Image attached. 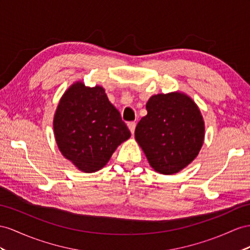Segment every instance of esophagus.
<instances>
[{
    "instance_id": "obj_1",
    "label": "esophagus",
    "mask_w": 250,
    "mask_h": 250,
    "mask_svg": "<svg viewBox=\"0 0 250 250\" xmlns=\"http://www.w3.org/2000/svg\"><path fill=\"white\" fill-rule=\"evenodd\" d=\"M127 126H129V129L131 131L132 134H134V132H135V127H136V124L133 123V121H131V123L127 124Z\"/></svg>"
}]
</instances>
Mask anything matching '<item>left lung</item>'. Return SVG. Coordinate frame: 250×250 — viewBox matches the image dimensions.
<instances>
[{"mask_svg":"<svg viewBox=\"0 0 250 250\" xmlns=\"http://www.w3.org/2000/svg\"><path fill=\"white\" fill-rule=\"evenodd\" d=\"M146 116L135 129V138L151 167L162 174H174L193 161L205 135L197 105L181 93L154 95L146 102Z\"/></svg>","mask_w":250,"mask_h":250,"instance_id":"obj_1","label":"left lung"}]
</instances>
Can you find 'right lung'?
<instances>
[{"instance_id":"obj_1","label":"right lung","mask_w":250,"mask_h":250,"mask_svg":"<svg viewBox=\"0 0 250 250\" xmlns=\"http://www.w3.org/2000/svg\"><path fill=\"white\" fill-rule=\"evenodd\" d=\"M57 145L79 170L104 167L117 146L131 136L120 113L101 86L77 82L64 93L54 118Z\"/></svg>"}]
</instances>
